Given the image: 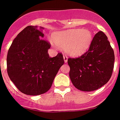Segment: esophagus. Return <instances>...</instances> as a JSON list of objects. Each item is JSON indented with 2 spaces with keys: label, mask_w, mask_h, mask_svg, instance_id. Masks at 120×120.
Wrapping results in <instances>:
<instances>
[{
  "label": "esophagus",
  "mask_w": 120,
  "mask_h": 120,
  "mask_svg": "<svg viewBox=\"0 0 120 120\" xmlns=\"http://www.w3.org/2000/svg\"><path fill=\"white\" fill-rule=\"evenodd\" d=\"M64 59L65 62H67V61H68V56L67 55H64Z\"/></svg>",
  "instance_id": "obj_1"
}]
</instances>
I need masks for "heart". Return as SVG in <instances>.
Returning <instances> with one entry per match:
<instances>
[{
	"mask_svg": "<svg viewBox=\"0 0 120 120\" xmlns=\"http://www.w3.org/2000/svg\"><path fill=\"white\" fill-rule=\"evenodd\" d=\"M93 35L89 29H74L55 33L52 35L54 44L65 48L69 55L78 56L88 51L92 43Z\"/></svg>",
	"mask_w": 120,
	"mask_h": 120,
	"instance_id": "obj_1",
	"label": "heart"
}]
</instances>
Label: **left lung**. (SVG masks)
<instances>
[{"mask_svg": "<svg viewBox=\"0 0 120 120\" xmlns=\"http://www.w3.org/2000/svg\"><path fill=\"white\" fill-rule=\"evenodd\" d=\"M115 57L105 34L97 33L88 51L81 56L69 58V77L74 86L83 91H92L108 82L114 69Z\"/></svg>", "mask_w": 120, "mask_h": 120, "instance_id": "1", "label": "left lung"}]
</instances>
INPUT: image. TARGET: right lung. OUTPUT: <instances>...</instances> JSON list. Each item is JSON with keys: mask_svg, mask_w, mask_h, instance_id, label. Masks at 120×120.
Instances as JSON below:
<instances>
[{"mask_svg": "<svg viewBox=\"0 0 120 120\" xmlns=\"http://www.w3.org/2000/svg\"><path fill=\"white\" fill-rule=\"evenodd\" d=\"M44 36L41 29L28 26L17 35L8 51V75L17 88L26 95L47 92L64 64L61 53L50 58L48 50L51 44L42 39Z\"/></svg>", "mask_w": 120, "mask_h": 120, "instance_id": "obj_1", "label": "right lung"}]
</instances>
